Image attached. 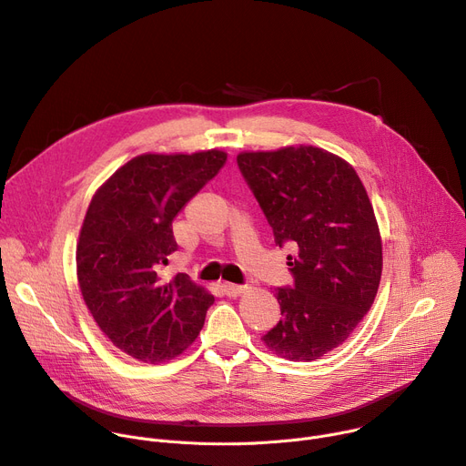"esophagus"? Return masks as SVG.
<instances>
[{
	"instance_id": "1",
	"label": "esophagus",
	"mask_w": 466,
	"mask_h": 466,
	"mask_svg": "<svg viewBox=\"0 0 466 466\" xmlns=\"http://www.w3.org/2000/svg\"><path fill=\"white\" fill-rule=\"evenodd\" d=\"M221 288L228 295V298H238V295H241L245 291V286H238V284H230V282H225Z\"/></svg>"
}]
</instances>
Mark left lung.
Returning a JSON list of instances; mask_svg holds the SVG:
<instances>
[{
  "label": "left lung",
  "mask_w": 466,
  "mask_h": 466,
  "mask_svg": "<svg viewBox=\"0 0 466 466\" xmlns=\"http://www.w3.org/2000/svg\"><path fill=\"white\" fill-rule=\"evenodd\" d=\"M238 167L273 228L289 243L293 286L279 288L282 319L264 344L288 360H316L344 344L371 309L383 245L355 168L318 147L241 152Z\"/></svg>",
  "instance_id": "left-lung-1"
}]
</instances>
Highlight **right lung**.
Segmentation results:
<instances>
[{
	"instance_id": "obj_1",
	"label": "right lung",
	"mask_w": 466,
	"mask_h": 466,
	"mask_svg": "<svg viewBox=\"0 0 466 466\" xmlns=\"http://www.w3.org/2000/svg\"><path fill=\"white\" fill-rule=\"evenodd\" d=\"M227 161L221 150L143 154L95 193L76 248L77 282L115 348L143 362L178 357L198 336L214 295L161 268L178 248V211Z\"/></svg>"
}]
</instances>
